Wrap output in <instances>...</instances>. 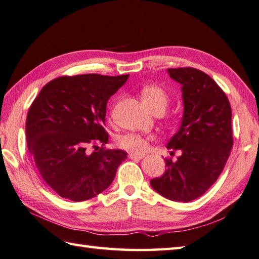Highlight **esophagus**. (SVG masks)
<instances>
[{
	"label": "esophagus",
	"mask_w": 259,
	"mask_h": 259,
	"mask_svg": "<svg viewBox=\"0 0 259 259\" xmlns=\"http://www.w3.org/2000/svg\"><path fill=\"white\" fill-rule=\"evenodd\" d=\"M130 156V158L131 159H142V158H144V155H137V154H130L128 155Z\"/></svg>",
	"instance_id": "obj_1"
}]
</instances>
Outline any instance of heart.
I'll return each instance as SVG.
<instances>
[{"instance_id": "heart-1", "label": "heart", "mask_w": 259, "mask_h": 259, "mask_svg": "<svg viewBox=\"0 0 259 259\" xmlns=\"http://www.w3.org/2000/svg\"><path fill=\"white\" fill-rule=\"evenodd\" d=\"M141 99L152 112H155L156 110H162L164 112L165 107L168 104L169 97L167 92L160 86L145 85L141 90ZM153 141L154 137L152 135L126 133L117 137L116 144L124 151H127L132 154L142 155L147 151L149 144Z\"/></svg>"}]
</instances>
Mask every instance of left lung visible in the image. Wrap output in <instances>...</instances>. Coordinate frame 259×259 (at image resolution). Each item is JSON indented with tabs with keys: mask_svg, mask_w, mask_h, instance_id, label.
Returning <instances> with one entry per match:
<instances>
[{
	"mask_svg": "<svg viewBox=\"0 0 259 259\" xmlns=\"http://www.w3.org/2000/svg\"><path fill=\"white\" fill-rule=\"evenodd\" d=\"M168 73L182 84L184 116L167 148L182 155L176 162L165 158L167 169L151 185L165 198L186 203L205 194L225 167L234 144L232 108L225 92L203 71L177 67Z\"/></svg>",
	"mask_w": 259,
	"mask_h": 259,
	"instance_id": "left-lung-1",
	"label": "left lung"
}]
</instances>
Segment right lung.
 <instances>
[{
	"mask_svg": "<svg viewBox=\"0 0 259 259\" xmlns=\"http://www.w3.org/2000/svg\"><path fill=\"white\" fill-rule=\"evenodd\" d=\"M128 74L60 76L33 101L26 117L27 148L44 182L61 197L83 202L111 185L127 153L97 147L108 142L106 104ZM95 148L89 154L87 148Z\"/></svg>",
	"mask_w": 259,
	"mask_h": 259,
	"instance_id": "right-lung-1",
	"label": "right lung"
}]
</instances>
